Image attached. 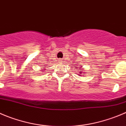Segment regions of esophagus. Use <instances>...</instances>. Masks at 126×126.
<instances>
[{
  "instance_id": "obj_1",
  "label": "esophagus",
  "mask_w": 126,
  "mask_h": 126,
  "mask_svg": "<svg viewBox=\"0 0 126 126\" xmlns=\"http://www.w3.org/2000/svg\"><path fill=\"white\" fill-rule=\"evenodd\" d=\"M59 62H61V61H59Z\"/></svg>"
}]
</instances>
